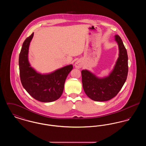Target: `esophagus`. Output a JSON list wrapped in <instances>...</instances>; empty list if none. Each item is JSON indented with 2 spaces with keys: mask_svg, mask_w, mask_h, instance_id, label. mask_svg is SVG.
<instances>
[{
  "mask_svg": "<svg viewBox=\"0 0 146 146\" xmlns=\"http://www.w3.org/2000/svg\"><path fill=\"white\" fill-rule=\"evenodd\" d=\"M82 61L81 60H77L76 62H75V64H74V66H75V67L77 68V69H79V68H82Z\"/></svg>",
  "mask_w": 146,
  "mask_h": 146,
  "instance_id": "esophagus-1",
  "label": "esophagus"
}]
</instances>
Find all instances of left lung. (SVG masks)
Masks as SVG:
<instances>
[{
	"mask_svg": "<svg viewBox=\"0 0 146 146\" xmlns=\"http://www.w3.org/2000/svg\"><path fill=\"white\" fill-rule=\"evenodd\" d=\"M114 40L118 45V59L107 76L99 77L89 70H82L84 92L88 97L95 101H107L115 97L122 88L127 78V51L119 35L114 36Z\"/></svg>",
	"mask_w": 146,
	"mask_h": 146,
	"instance_id": "1",
	"label": "left lung"
}]
</instances>
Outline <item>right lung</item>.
Wrapping results in <instances>:
<instances>
[{
  "mask_svg": "<svg viewBox=\"0 0 146 146\" xmlns=\"http://www.w3.org/2000/svg\"><path fill=\"white\" fill-rule=\"evenodd\" d=\"M34 33L23 42L19 55L21 83L24 89L35 99L42 102H51L62 94L64 85L73 69L72 64L49 73H41L33 68L28 60L29 48Z\"/></svg>",
  "mask_w": 146,
  "mask_h": 146,
  "instance_id": "obj_1",
  "label": "right lung"
}]
</instances>
